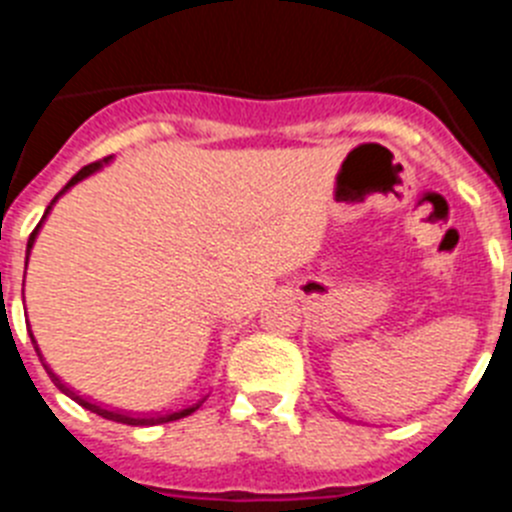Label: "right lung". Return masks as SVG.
<instances>
[{
    "label": "right lung",
    "instance_id": "right-lung-1",
    "mask_svg": "<svg viewBox=\"0 0 512 512\" xmlns=\"http://www.w3.org/2000/svg\"><path fill=\"white\" fill-rule=\"evenodd\" d=\"M112 161V156H107L104 158V161H97V164H89V166H84V169L81 171H76L74 176H71L69 179V184H66V187L61 189V192L56 194V197H53L51 200V205L45 207V215L40 217V223H38V228L33 230V233H30V238H27V251H25V269H27V259H30V251H33V246H35V238H38V233H40V228H43V223H45V217L51 215V210H53V205H56L58 200H61L63 194L69 192L71 187H74V184H79L81 179H87V176H92V174H97L99 169H104V166L110 164ZM30 338H33V346H35V354L40 356V361H43V366H45V372H48V377H51V382L56 384L58 390L63 392V395H69L71 400L74 402H79L81 408H87V410H92V413H97V415H102V418H107V420H115V423H125V425H161V423H171V420H179V418H184V415H192L194 410L200 408L202 402L207 400V397H202V400H197L194 402V405H189V408H184V410H179V413H171V415H130V413H117V410H107V408H102V405H97V402H89V400H84V397L81 395H76L74 390H71V387H66V384L61 382V377H56V372H53L51 366L45 364V359H43V354H40V348H38V341H35V336H33V330H30Z\"/></svg>",
    "mask_w": 512,
    "mask_h": 512
}]
</instances>
